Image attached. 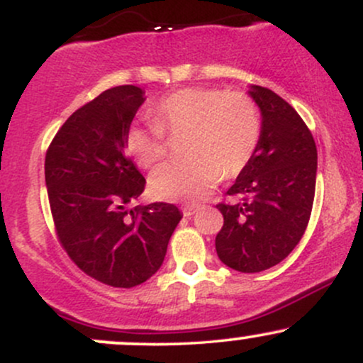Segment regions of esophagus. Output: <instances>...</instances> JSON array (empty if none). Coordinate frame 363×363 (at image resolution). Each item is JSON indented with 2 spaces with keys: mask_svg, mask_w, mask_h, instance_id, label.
I'll use <instances>...</instances> for the list:
<instances>
[{
  "mask_svg": "<svg viewBox=\"0 0 363 363\" xmlns=\"http://www.w3.org/2000/svg\"><path fill=\"white\" fill-rule=\"evenodd\" d=\"M198 211V206H182V215L184 216H193Z\"/></svg>",
  "mask_w": 363,
  "mask_h": 363,
  "instance_id": "1",
  "label": "esophagus"
}]
</instances>
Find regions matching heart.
<instances>
[{
    "instance_id": "obj_1",
    "label": "heart",
    "mask_w": 363,
    "mask_h": 363,
    "mask_svg": "<svg viewBox=\"0 0 363 363\" xmlns=\"http://www.w3.org/2000/svg\"><path fill=\"white\" fill-rule=\"evenodd\" d=\"M153 121L133 123L126 150L141 167H153L167 155V136L187 133L182 160H170L152 172L148 189L162 201L194 203L223 176H237L252 160L261 138V116L242 91L187 86L162 99Z\"/></svg>"
}]
</instances>
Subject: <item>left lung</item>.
Wrapping results in <instances>:
<instances>
[{"instance_id":"8db88e82","label":"left lung","mask_w":363,"mask_h":363,"mask_svg":"<svg viewBox=\"0 0 363 363\" xmlns=\"http://www.w3.org/2000/svg\"><path fill=\"white\" fill-rule=\"evenodd\" d=\"M247 94L261 111V138L252 160L227 191L242 201L216 205L223 227L215 247L228 268L259 273L301 242L314 203L318 150L309 128L280 95L257 85Z\"/></svg>"}]
</instances>
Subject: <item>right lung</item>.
Returning a JSON list of instances; mask_svg holds the SVG:
<instances>
[{"label": "right lung", "mask_w": 363, "mask_h": 363, "mask_svg": "<svg viewBox=\"0 0 363 363\" xmlns=\"http://www.w3.org/2000/svg\"><path fill=\"white\" fill-rule=\"evenodd\" d=\"M145 90L121 85L74 111L45 153V186L65 251L89 277L141 285L164 262L182 215L176 205L135 206L145 177L126 155V131Z\"/></svg>", "instance_id": "obj_1"}]
</instances>
